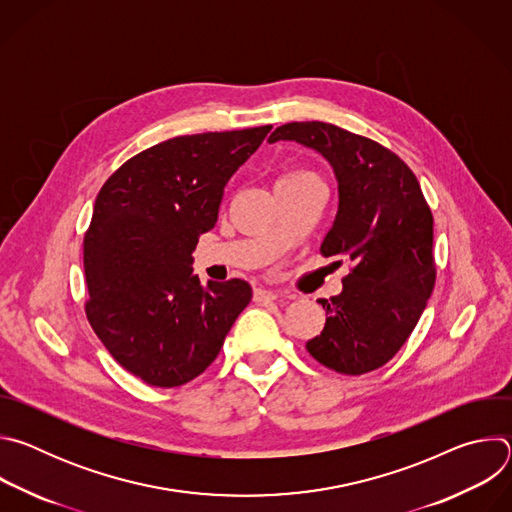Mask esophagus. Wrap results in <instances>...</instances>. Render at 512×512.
Returning a JSON list of instances; mask_svg holds the SVG:
<instances>
[{
  "label": "esophagus",
  "instance_id": "esophagus-1",
  "mask_svg": "<svg viewBox=\"0 0 512 512\" xmlns=\"http://www.w3.org/2000/svg\"><path fill=\"white\" fill-rule=\"evenodd\" d=\"M279 298V291L277 289H267V287H257L255 294H253V300L255 302H261V304H267V302H273Z\"/></svg>",
  "mask_w": 512,
  "mask_h": 512
}]
</instances>
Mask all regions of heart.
<instances>
[{"mask_svg":"<svg viewBox=\"0 0 512 512\" xmlns=\"http://www.w3.org/2000/svg\"><path fill=\"white\" fill-rule=\"evenodd\" d=\"M300 176H310V172H306V170H296V172H289V174H285L281 180H289V178H300Z\"/></svg>","mask_w":512,"mask_h":512,"instance_id":"b5f03b06","label":"heart"}]
</instances>
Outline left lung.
Instances as JSON below:
<instances>
[{
    "label": "left lung",
    "instance_id": "8db88e82",
    "mask_svg": "<svg viewBox=\"0 0 512 512\" xmlns=\"http://www.w3.org/2000/svg\"><path fill=\"white\" fill-rule=\"evenodd\" d=\"M279 139L304 143L332 164L340 204L320 253L350 261L342 294L320 300L328 318L306 348L340 375L371 373L407 342L433 291V214L411 168L369 137L294 121L269 135Z\"/></svg>",
    "mask_w": 512,
    "mask_h": 512
}]
</instances>
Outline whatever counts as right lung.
<instances>
[{
  "label": "right lung",
  "instance_id": "right-lung-1",
  "mask_svg": "<svg viewBox=\"0 0 512 512\" xmlns=\"http://www.w3.org/2000/svg\"><path fill=\"white\" fill-rule=\"evenodd\" d=\"M271 125L178 135L129 158L97 194L85 233V314L125 371L172 389L202 375L251 302L243 279L192 273L225 186Z\"/></svg>",
  "mask_w": 512,
  "mask_h": 512
}]
</instances>
